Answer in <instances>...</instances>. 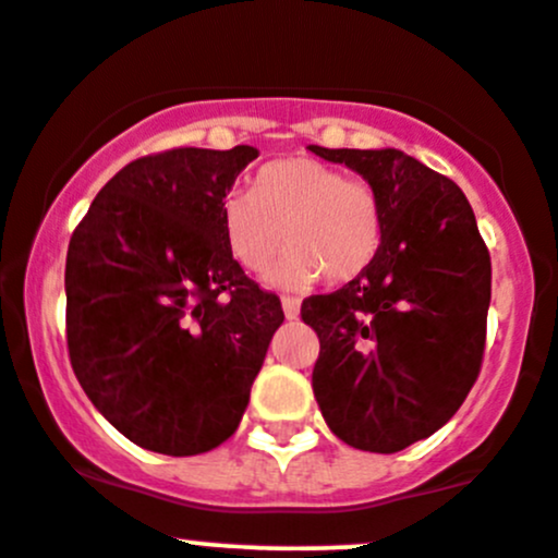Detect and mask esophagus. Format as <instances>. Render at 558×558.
Segmentation results:
<instances>
[{"instance_id": "esophagus-1", "label": "esophagus", "mask_w": 558, "mask_h": 558, "mask_svg": "<svg viewBox=\"0 0 558 558\" xmlns=\"http://www.w3.org/2000/svg\"><path fill=\"white\" fill-rule=\"evenodd\" d=\"M283 313H286V318L294 320L296 315H299V299H294V296H283Z\"/></svg>"}]
</instances>
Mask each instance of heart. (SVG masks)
<instances>
[{
    "label": "heart",
    "mask_w": 558,
    "mask_h": 558,
    "mask_svg": "<svg viewBox=\"0 0 558 558\" xmlns=\"http://www.w3.org/2000/svg\"><path fill=\"white\" fill-rule=\"evenodd\" d=\"M221 227L234 262L251 275L289 248L275 267L283 289L342 286L361 278L383 248V205L372 184L313 160L286 157L264 166L251 190H234L221 203Z\"/></svg>",
    "instance_id": "obj_1"
}]
</instances>
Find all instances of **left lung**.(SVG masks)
<instances>
[{
	"instance_id": "obj_1",
	"label": "left lung",
	"mask_w": 558,
	"mask_h": 558,
	"mask_svg": "<svg viewBox=\"0 0 558 558\" xmlns=\"http://www.w3.org/2000/svg\"><path fill=\"white\" fill-rule=\"evenodd\" d=\"M383 205V248L361 278L302 302L320 353L313 390L326 425L392 454L433 436L481 372L492 262L460 186L398 149H326Z\"/></svg>"
}]
</instances>
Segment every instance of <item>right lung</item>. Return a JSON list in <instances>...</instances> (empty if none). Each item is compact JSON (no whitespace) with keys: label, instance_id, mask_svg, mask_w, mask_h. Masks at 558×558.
<instances>
[{"label":"right lung","instance_id":"right-lung-1","mask_svg":"<svg viewBox=\"0 0 558 558\" xmlns=\"http://www.w3.org/2000/svg\"><path fill=\"white\" fill-rule=\"evenodd\" d=\"M254 146L128 162L69 240L66 344L93 407L138 447L171 457L238 430L269 339L272 291L232 259L221 203Z\"/></svg>","mask_w":558,"mask_h":558}]
</instances>
